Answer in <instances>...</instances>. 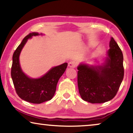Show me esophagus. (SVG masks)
<instances>
[{"mask_svg":"<svg viewBox=\"0 0 133 133\" xmlns=\"http://www.w3.org/2000/svg\"><path fill=\"white\" fill-rule=\"evenodd\" d=\"M77 66V62L76 61H71L68 63V66L70 68H75Z\"/></svg>","mask_w":133,"mask_h":133,"instance_id":"34e87169","label":"esophagus"}]
</instances>
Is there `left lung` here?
Returning a JSON list of instances; mask_svg holds the SVG:
<instances>
[{
	"label": "left lung",
	"instance_id": "obj_1",
	"mask_svg": "<svg viewBox=\"0 0 133 133\" xmlns=\"http://www.w3.org/2000/svg\"><path fill=\"white\" fill-rule=\"evenodd\" d=\"M108 57L101 66L81 64L77 67V84L82 99L91 103L108 102L115 97L123 81V57L111 37Z\"/></svg>",
	"mask_w": 133,
	"mask_h": 133
}]
</instances>
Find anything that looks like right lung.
<instances>
[{"mask_svg": "<svg viewBox=\"0 0 133 133\" xmlns=\"http://www.w3.org/2000/svg\"><path fill=\"white\" fill-rule=\"evenodd\" d=\"M37 32H31L23 39L12 56L11 75L16 93L20 98L28 102L41 103L50 101L56 90L58 81L66 70L68 65L64 63L51 69L44 76L39 79H31L21 70L19 63V55L27 40Z\"/></svg>", "mask_w": 133, "mask_h": 133, "instance_id": "obj_1", "label": "right lung"}]
</instances>
